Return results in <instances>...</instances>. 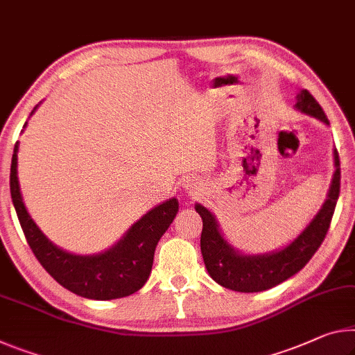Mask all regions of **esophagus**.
I'll return each instance as SVG.
<instances>
[{
    "label": "esophagus",
    "mask_w": 355,
    "mask_h": 355,
    "mask_svg": "<svg viewBox=\"0 0 355 355\" xmlns=\"http://www.w3.org/2000/svg\"><path fill=\"white\" fill-rule=\"evenodd\" d=\"M187 188H193L194 191L199 189L198 183H194V180H187Z\"/></svg>",
    "instance_id": "esophagus-1"
}]
</instances>
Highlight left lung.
<instances>
[{
	"label": "left lung",
	"instance_id": "left-lung-1",
	"mask_svg": "<svg viewBox=\"0 0 355 355\" xmlns=\"http://www.w3.org/2000/svg\"><path fill=\"white\" fill-rule=\"evenodd\" d=\"M295 109L302 114L318 118L324 125H330L322 107L311 96L308 89L297 93ZM335 172L331 178L327 198L308 226L297 237L278 251L266 254H245L235 250L219 229L213 213L204 205L196 204L204 223L200 235V251L204 256L205 268L210 277L223 288L237 292H261L283 283L306 266L309 259L322 243L327 234L336 200L340 196V157L334 150Z\"/></svg>",
	"mask_w": 355,
	"mask_h": 355
}]
</instances>
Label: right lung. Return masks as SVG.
<instances>
[{
	"label": "right lung",
	"mask_w": 355,
	"mask_h": 355,
	"mask_svg": "<svg viewBox=\"0 0 355 355\" xmlns=\"http://www.w3.org/2000/svg\"><path fill=\"white\" fill-rule=\"evenodd\" d=\"M36 109L37 105L31 115ZM17 153L19 142L10 162V198L28 245L50 277L67 291L92 300L121 299L142 288L153 267L157 241L178 213V200L172 198L151 208L112 248L98 254H72L52 243L28 213L17 177Z\"/></svg>",
	"instance_id": "obj_1"
}]
</instances>
